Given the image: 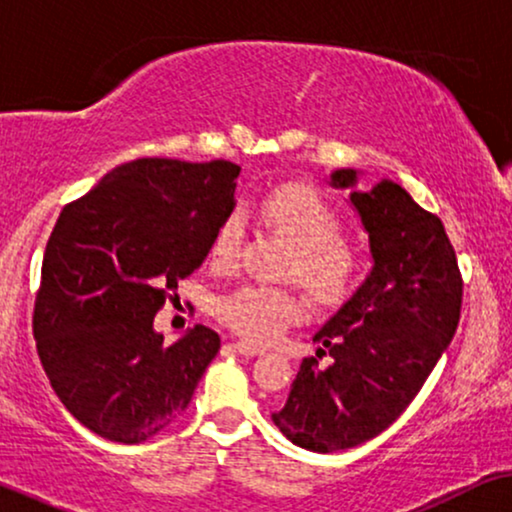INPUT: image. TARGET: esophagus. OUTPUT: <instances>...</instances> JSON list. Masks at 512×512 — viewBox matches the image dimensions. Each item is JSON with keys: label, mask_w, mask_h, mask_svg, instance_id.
<instances>
[{"label": "esophagus", "mask_w": 512, "mask_h": 512, "mask_svg": "<svg viewBox=\"0 0 512 512\" xmlns=\"http://www.w3.org/2000/svg\"><path fill=\"white\" fill-rule=\"evenodd\" d=\"M234 349H236L238 353H241V356H262V353H264L262 346H255V344H250V342H243V339H241V342L234 344Z\"/></svg>", "instance_id": "esophagus-1"}]
</instances>
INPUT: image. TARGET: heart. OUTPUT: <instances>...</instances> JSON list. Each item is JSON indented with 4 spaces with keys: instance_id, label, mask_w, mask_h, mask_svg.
Returning a JSON list of instances; mask_svg holds the SVG:
<instances>
[{
    "instance_id": "b5f03b06",
    "label": "heart",
    "mask_w": 512,
    "mask_h": 512,
    "mask_svg": "<svg viewBox=\"0 0 512 512\" xmlns=\"http://www.w3.org/2000/svg\"><path fill=\"white\" fill-rule=\"evenodd\" d=\"M257 215L292 248L290 274L323 306H337L356 290L363 271L358 250L342 241V217L325 196L306 185H281L257 203ZM241 243V220L229 215L215 231L210 257L220 267L236 260ZM304 304L288 288L245 283L217 297L215 316L224 325L250 339L267 344L302 316Z\"/></svg>"
}]
</instances>
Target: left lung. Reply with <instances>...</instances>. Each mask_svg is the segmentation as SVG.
I'll return each mask as SVG.
<instances>
[{"label":"left lung","mask_w":512,"mask_h":512,"mask_svg":"<svg viewBox=\"0 0 512 512\" xmlns=\"http://www.w3.org/2000/svg\"><path fill=\"white\" fill-rule=\"evenodd\" d=\"M330 185L349 189L370 236L372 271L313 335L281 410L271 414L297 447L330 454L386 431L421 391L452 342L461 316V274L445 224L391 180L360 192L339 168ZM327 350L333 363L320 368Z\"/></svg>","instance_id":"obj_1"}]
</instances>
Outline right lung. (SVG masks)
Masks as SVG:
<instances>
[{"label":"right lung","instance_id":"1","mask_svg":"<svg viewBox=\"0 0 512 512\" xmlns=\"http://www.w3.org/2000/svg\"><path fill=\"white\" fill-rule=\"evenodd\" d=\"M238 173L231 161H128L60 213L34 339L60 403L100 438L133 445L166 428L220 351L206 325L166 346L154 316L206 260Z\"/></svg>","mask_w":512,"mask_h":512}]
</instances>
